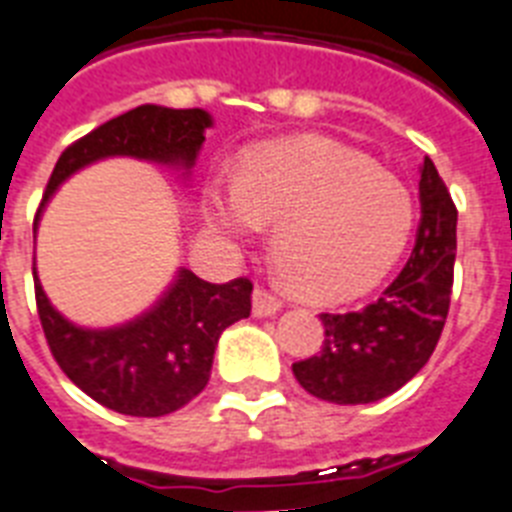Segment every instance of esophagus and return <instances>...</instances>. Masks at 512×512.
I'll use <instances>...</instances> for the list:
<instances>
[{
  "label": "esophagus",
  "mask_w": 512,
  "mask_h": 512,
  "mask_svg": "<svg viewBox=\"0 0 512 512\" xmlns=\"http://www.w3.org/2000/svg\"><path fill=\"white\" fill-rule=\"evenodd\" d=\"M278 312H281V299L270 294L268 289H263V286H257V289L252 291V315L273 317L278 315Z\"/></svg>",
  "instance_id": "obj_1"
}]
</instances>
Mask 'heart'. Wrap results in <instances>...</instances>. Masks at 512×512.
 <instances>
[{
  "label": "heart",
  "mask_w": 512,
  "mask_h": 512,
  "mask_svg": "<svg viewBox=\"0 0 512 512\" xmlns=\"http://www.w3.org/2000/svg\"><path fill=\"white\" fill-rule=\"evenodd\" d=\"M203 216L231 247L273 229L283 278L315 302H349L388 276L409 244L414 200L390 171L346 145L296 135L255 148L239 174H216Z\"/></svg>",
  "instance_id": "obj_1"
}]
</instances>
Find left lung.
<instances>
[{"label":"left lung","instance_id":"8db88e82","mask_svg":"<svg viewBox=\"0 0 512 512\" xmlns=\"http://www.w3.org/2000/svg\"><path fill=\"white\" fill-rule=\"evenodd\" d=\"M422 218L401 276L375 304L346 315H320L325 341L296 362L294 377L320 401L375 403L403 388L429 362L448 317L455 265V210L435 163L419 169Z\"/></svg>","mask_w":512,"mask_h":512}]
</instances>
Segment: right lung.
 I'll return each mask as SVG.
<instances>
[{"label": "right lung", "mask_w": 512, "mask_h": 512, "mask_svg": "<svg viewBox=\"0 0 512 512\" xmlns=\"http://www.w3.org/2000/svg\"><path fill=\"white\" fill-rule=\"evenodd\" d=\"M213 117L205 109H169L143 103L101 124L64 150L46 184L41 213L72 174L103 158H137L182 171L190 179L205 130ZM36 281L38 317L62 372L93 401L127 416H163L182 409L210 380L218 338L236 320L249 317L252 283H208L179 268L169 291L148 312L111 328H83L49 302Z\"/></svg>", "instance_id": "1"}]
</instances>
